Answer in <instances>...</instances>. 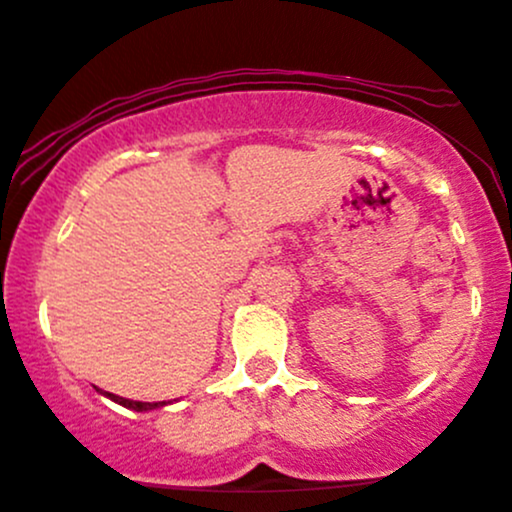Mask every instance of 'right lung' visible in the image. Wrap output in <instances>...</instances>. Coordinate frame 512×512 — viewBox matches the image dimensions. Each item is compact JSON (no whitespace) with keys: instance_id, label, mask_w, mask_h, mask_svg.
<instances>
[{"instance_id":"obj_1","label":"right lung","mask_w":512,"mask_h":512,"mask_svg":"<svg viewBox=\"0 0 512 512\" xmlns=\"http://www.w3.org/2000/svg\"><path fill=\"white\" fill-rule=\"evenodd\" d=\"M101 396H106V398H111V401L114 403H119V406H123V408H131V411H138V413H145V411H155V408H162V406H167L165 401H160V403H145V401H131V398H121V396H116V393H109V391H101V389H97Z\"/></svg>"}]
</instances>
